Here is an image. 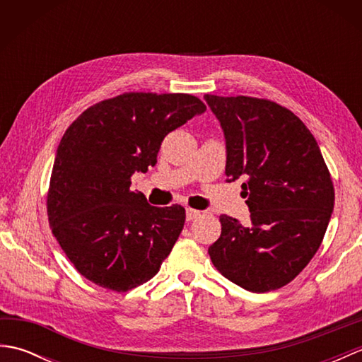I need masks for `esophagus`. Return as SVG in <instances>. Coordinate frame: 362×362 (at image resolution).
<instances>
[{
    "label": "esophagus",
    "instance_id": "34e87169",
    "mask_svg": "<svg viewBox=\"0 0 362 362\" xmlns=\"http://www.w3.org/2000/svg\"><path fill=\"white\" fill-rule=\"evenodd\" d=\"M201 216V211L194 209H187V221H193Z\"/></svg>",
    "mask_w": 362,
    "mask_h": 362
}]
</instances>
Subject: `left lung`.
<instances>
[{
	"instance_id": "left-lung-1",
	"label": "left lung",
	"mask_w": 362,
	"mask_h": 362,
	"mask_svg": "<svg viewBox=\"0 0 362 362\" xmlns=\"http://www.w3.org/2000/svg\"><path fill=\"white\" fill-rule=\"evenodd\" d=\"M226 136L228 182L245 177L250 222L222 214L209 247L214 267L252 292L279 289L316 255L334 188L316 138L291 110L267 99L205 95Z\"/></svg>"
}]
</instances>
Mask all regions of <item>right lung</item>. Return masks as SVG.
Returning <instances> with one entry per match:
<instances>
[{
  "label": "right lung",
  "instance_id": "right-lung-1",
  "mask_svg": "<svg viewBox=\"0 0 362 362\" xmlns=\"http://www.w3.org/2000/svg\"><path fill=\"white\" fill-rule=\"evenodd\" d=\"M206 110L183 93H124L91 105L54 158L48 219L81 275L126 292L151 280L185 224L182 205L152 206L130 177L157 163L163 138Z\"/></svg>",
  "mask_w": 362,
  "mask_h": 362
}]
</instances>
